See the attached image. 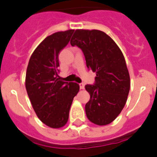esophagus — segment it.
<instances>
[{
	"label": "esophagus",
	"instance_id": "1",
	"mask_svg": "<svg viewBox=\"0 0 157 157\" xmlns=\"http://www.w3.org/2000/svg\"><path fill=\"white\" fill-rule=\"evenodd\" d=\"M79 85H80V89H84V83H80Z\"/></svg>",
	"mask_w": 157,
	"mask_h": 157
}]
</instances>
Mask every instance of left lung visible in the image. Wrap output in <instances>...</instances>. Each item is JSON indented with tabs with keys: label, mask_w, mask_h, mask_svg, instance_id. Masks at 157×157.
Instances as JSON below:
<instances>
[{
	"label": "left lung",
	"mask_w": 157,
	"mask_h": 157,
	"mask_svg": "<svg viewBox=\"0 0 157 157\" xmlns=\"http://www.w3.org/2000/svg\"><path fill=\"white\" fill-rule=\"evenodd\" d=\"M70 44L82 50L88 69L96 73L94 84L85 85L90 94L87 117L99 126L110 124L123 109L130 88L123 54L110 36L98 30H76Z\"/></svg>",
	"instance_id": "obj_1"
}]
</instances>
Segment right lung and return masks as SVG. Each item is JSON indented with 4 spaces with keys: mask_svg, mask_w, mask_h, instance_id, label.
Listing matches in <instances>:
<instances>
[{
    "mask_svg": "<svg viewBox=\"0 0 157 157\" xmlns=\"http://www.w3.org/2000/svg\"><path fill=\"white\" fill-rule=\"evenodd\" d=\"M73 31H59L47 36L31 54L26 73V89L34 111L51 128L66 124L73 98L80 89L78 84L62 81L58 76V56Z\"/></svg>",
    "mask_w": 157,
    "mask_h": 157,
    "instance_id": "add662e5",
    "label": "right lung"
}]
</instances>
